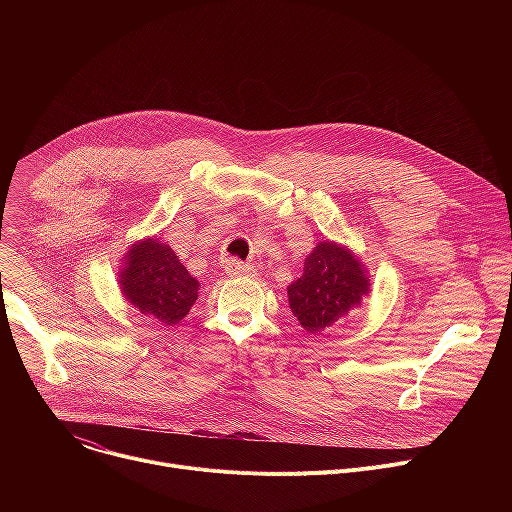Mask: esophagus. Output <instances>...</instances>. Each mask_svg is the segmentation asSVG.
Returning a JSON list of instances; mask_svg holds the SVG:
<instances>
[{"label": "esophagus", "instance_id": "1", "mask_svg": "<svg viewBox=\"0 0 512 512\" xmlns=\"http://www.w3.org/2000/svg\"><path fill=\"white\" fill-rule=\"evenodd\" d=\"M225 271L229 277H253L255 275V269L243 261H237V259H231L225 263Z\"/></svg>", "mask_w": 512, "mask_h": 512}]
</instances>
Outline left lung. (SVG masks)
Listing matches in <instances>:
<instances>
[{
	"mask_svg": "<svg viewBox=\"0 0 512 512\" xmlns=\"http://www.w3.org/2000/svg\"><path fill=\"white\" fill-rule=\"evenodd\" d=\"M369 294L367 267L346 245L334 241H320L306 257L304 273L287 285L291 314L312 334L346 318Z\"/></svg>",
	"mask_w": 512,
	"mask_h": 512,
	"instance_id": "1",
	"label": "left lung"
}]
</instances>
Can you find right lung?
I'll return each instance as SVG.
<instances>
[{"mask_svg": "<svg viewBox=\"0 0 512 512\" xmlns=\"http://www.w3.org/2000/svg\"><path fill=\"white\" fill-rule=\"evenodd\" d=\"M119 267L117 281L125 302L166 326L184 320L198 300L200 281L158 237L135 241Z\"/></svg>", "mask_w": 512, "mask_h": 512, "instance_id": "obj_1", "label": "right lung"}]
</instances>
